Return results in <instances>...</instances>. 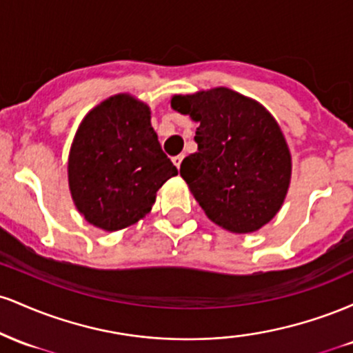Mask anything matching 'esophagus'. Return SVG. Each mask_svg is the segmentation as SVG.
<instances>
[{"label":"esophagus","instance_id":"esophagus-1","mask_svg":"<svg viewBox=\"0 0 353 353\" xmlns=\"http://www.w3.org/2000/svg\"><path fill=\"white\" fill-rule=\"evenodd\" d=\"M182 159H184V156H176V157H172V163H174V165H176L177 169L181 168V163H182Z\"/></svg>","mask_w":353,"mask_h":353}]
</instances>
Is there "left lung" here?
<instances>
[{"label": "left lung", "mask_w": 353, "mask_h": 353, "mask_svg": "<svg viewBox=\"0 0 353 353\" xmlns=\"http://www.w3.org/2000/svg\"><path fill=\"white\" fill-rule=\"evenodd\" d=\"M171 106L199 123L197 152L182 161L181 177L205 216L236 234L261 229L290 182V152L274 117L228 88L174 96Z\"/></svg>", "instance_id": "1"}]
</instances>
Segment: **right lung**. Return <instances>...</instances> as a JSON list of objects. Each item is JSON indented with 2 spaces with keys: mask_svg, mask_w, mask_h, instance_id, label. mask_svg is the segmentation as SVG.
<instances>
[{
  "mask_svg": "<svg viewBox=\"0 0 353 353\" xmlns=\"http://www.w3.org/2000/svg\"><path fill=\"white\" fill-rule=\"evenodd\" d=\"M68 174L79 212L89 224L112 232L144 217L157 189L177 169L157 141L149 108L119 94L84 117Z\"/></svg>",
  "mask_w": 353,
  "mask_h": 353,
  "instance_id": "obj_1",
  "label": "right lung"
}]
</instances>
